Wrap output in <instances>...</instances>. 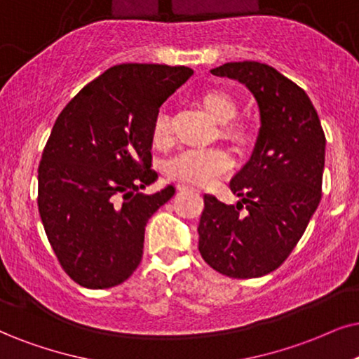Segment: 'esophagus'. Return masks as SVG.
<instances>
[{
	"mask_svg": "<svg viewBox=\"0 0 359 359\" xmlns=\"http://www.w3.org/2000/svg\"><path fill=\"white\" fill-rule=\"evenodd\" d=\"M195 190V192H198L201 194V190H197V189H192V187H189V185H184V184H179L177 185V190H180V192H184V190Z\"/></svg>",
	"mask_w": 359,
	"mask_h": 359,
	"instance_id": "esophagus-1",
	"label": "esophagus"
}]
</instances>
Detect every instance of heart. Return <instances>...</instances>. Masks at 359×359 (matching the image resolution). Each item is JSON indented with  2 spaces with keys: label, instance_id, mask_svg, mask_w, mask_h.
I'll list each match as a JSON object with an SVG mask.
<instances>
[{
  "label": "heart",
  "instance_id": "b5f03b06",
  "mask_svg": "<svg viewBox=\"0 0 359 359\" xmlns=\"http://www.w3.org/2000/svg\"><path fill=\"white\" fill-rule=\"evenodd\" d=\"M205 111L222 124V137L237 149L250 144L252 133L242 122H230L237 116L238 106L232 94L224 89H210L202 96ZM152 142L157 147H165L172 142V121L165 109H161L152 121ZM233 161L230 154L220 147L185 149L165 164L169 179L182 184L210 185L232 170Z\"/></svg>",
  "mask_w": 359,
  "mask_h": 359
}]
</instances>
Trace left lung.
I'll return each instance as SVG.
<instances>
[{
  "label": "left lung",
  "mask_w": 359,
  "mask_h": 359,
  "mask_svg": "<svg viewBox=\"0 0 359 359\" xmlns=\"http://www.w3.org/2000/svg\"><path fill=\"white\" fill-rule=\"evenodd\" d=\"M210 72L247 86L260 109V130L250 161L230 182L237 205L203 195L198 250L222 275L257 278L287 260L318 207L325 133L305 90L275 67L242 61Z\"/></svg>",
  "instance_id": "1"
}]
</instances>
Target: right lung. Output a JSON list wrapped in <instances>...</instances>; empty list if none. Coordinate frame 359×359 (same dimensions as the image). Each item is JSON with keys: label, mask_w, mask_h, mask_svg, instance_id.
<instances>
[{"label": "right lung", "mask_w": 359, "mask_h": 359, "mask_svg": "<svg viewBox=\"0 0 359 359\" xmlns=\"http://www.w3.org/2000/svg\"><path fill=\"white\" fill-rule=\"evenodd\" d=\"M192 74L185 66H112L54 122L38 169V208L59 263L81 287H116L142 260L147 222L175 194L174 185L137 192L157 180L152 121Z\"/></svg>", "instance_id": "add662e5"}]
</instances>
